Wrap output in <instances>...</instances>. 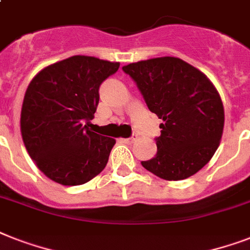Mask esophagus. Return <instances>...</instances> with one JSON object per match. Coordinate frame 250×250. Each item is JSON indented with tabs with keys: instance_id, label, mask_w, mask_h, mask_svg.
Instances as JSON below:
<instances>
[{
	"instance_id": "esophagus-1",
	"label": "esophagus",
	"mask_w": 250,
	"mask_h": 250,
	"mask_svg": "<svg viewBox=\"0 0 250 250\" xmlns=\"http://www.w3.org/2000/svg\"><path fill=\"white\" fill-rule=\"evenodd\" d=\"M136 139H137L136 135H133V136L129 137V139H121V140L123 141V143H125V144H132L133 141L136 140Z\"/></svg>"
}]
</instances>
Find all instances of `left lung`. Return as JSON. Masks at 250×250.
Here are the masks:
<instances>
[{
	"label": "left lung",
	"mask_w": 250,
	"mask_h": 250,
	"mask_svg": "<svg viewBox=\"0 0 250 250\" xmlns=\"http://www.w3.org/2000/svg\"><path fill=\"white\" fill-rule=\"evenodd\" d=\"M149 110L164 121L157 154L141 165L165 180H183L205 166L219 146L225 109L208 76L175 57L123 66Z\"/></svg>",
	"instance_id": "left-lung-1"
}]
</instances>
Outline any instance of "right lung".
<instances>
[{
  "label": "right lung",
  "instance_id": "1",
  "mask_svg": "<svg viewBox=\"0 0 250 250\" xmlns=\"http://www.w3.org/2000/svg\"><path fill=\"white\" fill-rule=\"evenodd\" d=\"M119 62L74 56L41 70L25 90L21 132L29 157L53 182L80 186L105 168L115 140L92 132L102 82Z\"/></svg>",
  "mask_w": 250,
  "mask_h": 250
}]
</instances>
